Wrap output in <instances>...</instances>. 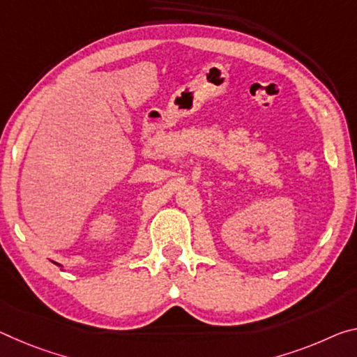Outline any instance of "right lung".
<instances>
[{
	"instance_id": "add662e5",
	"label": "right lung",
	"mask_w": 357,
	"mask_h": 357,
	"mask_svg": "<svg viewBox=\"0 0 357 357\" xmlns=\"http://www.w3.org/2000/svg\"><path fill=\"white\" fill-rule=\"evenodd\" d=\"M56 265H60V264H56Z\"/></svg>"
}]
</instances>
